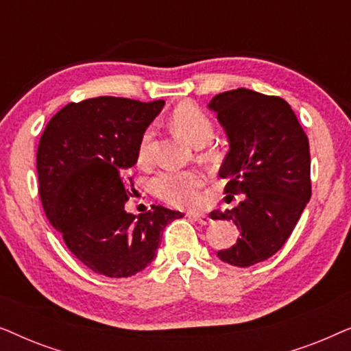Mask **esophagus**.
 I'll return each mask as SVG.
<instances>
[{"label": "esophagus", "mask_w": 351, "mask_h": 351, "mask_svg": "<svg viewBox=\"0 0 351 351\" xmlns=\"http://www.w3.org/2000/svg\"><path fill=\"white\" fill-rule=\"evenodd\" d=\"M189 217L193 219L195 222H198V223H201V225H208V223H210V217H209V215H206V214L190 213Z\"/></svg>", "instance_id": "obj_1"}]
</instances>
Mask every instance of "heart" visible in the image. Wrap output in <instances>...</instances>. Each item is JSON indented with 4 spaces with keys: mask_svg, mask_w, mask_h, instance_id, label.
I'll return each instance as SVG.
<instances>
[{
    "mask_svg": "<svg viewBox=\"0 0 351 351\" xmlns=\"http://www.w3.org/2000/svg\"><path fill=\"white\" fill-rule=\"evenodd\" d=\"M171 128L184 136L186 141L196 147H203L214 136V123L196 104L184 102L172 110L169 118ZM153 141V129L148 128L142 134L138 143V162L150 160ZM204 179L196 171H171L161 172L152 182L153 193L165 203L176 208H191L199 203V189Z\"/></svg>",
    "mask_w": 351,
    "mask_h": 351,
    "instance_id": "b5f03b06",
    "label": "heart"
}]
</instances>
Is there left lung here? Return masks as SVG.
<instances>
[{"mask_svg":"<svg viewBox=\"0 0 351 351\" xmlns=\"http://www.w3.org/2000/svg\"><path fill=\"white\" fill-rule=\"evenodd\" d=\"M208 107L227 132L230 152L219 176L225 193L243 195L237 208L213 210L232 220L239 238L217 252L234 267H251L285 246L311 196L308 137L285 99L238 88L217 94Z\"/></svg>","mask_w":351,"mask_h":351,"instance_id":"left-lung-1","label":"left lung"}]
</instances>
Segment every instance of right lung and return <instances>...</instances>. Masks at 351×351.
<instances>
[{"mask_svg":"<svg viewBox=\"0 0 351 351\" xmlns=\"http://www.w3.org/2000/svg\"><path fill=\"white\" fill-rule=\"evenodd\" d=\"M165 100L95 97L65 105L51 118L36 153L43 208L73 256L94 273L128 278L156 257L162 230L184 217L152 206L129 214L124 171ZM131 180V179H129Z\"/></svg>","mask_w":351,"mask_h":351,"instance_id":"right-lung-1","label":"right lung"}]
</instances>
